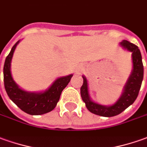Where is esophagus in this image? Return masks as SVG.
Wrapping results in <instances>:
<instances>
[{
    "label": "esophagus",
    "instance_id": "34e87169",
    "mask_svg": "<svg viewBox=\"0 0 147 147\" xmlns=\"http://www.w3.org/2000/svg\"><path fill=\"white\" fill-rule=\"evenodd\" d=\"M81 71H82V67H79V68H78L77 72H78V73H80V72H81Z\"/></svg>",
    "mask_w": 147,
    "mask_h": 147
}]
</instances>
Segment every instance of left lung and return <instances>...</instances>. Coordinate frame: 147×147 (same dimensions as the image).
I'll use <instances>...</instances> for the list:
<instances>
[{
  "mask_svg": "<svg viewBox=\"0 0 147 147\" xmlns=\"http://www.w3.org/2000/svg\"><path fill=\"white\" fill-rule=\"evenodd\" d=\"M120 45L123 48L132 52L133 71L124 87L123 93L115 104L110 106H105L93 102L90 99L88 94L87 79L84 76H83L84 83L80 88L82 100L85 103L87 109L91 113L101 117H110L118 115L125 109H127L129 105H131L138 96L142 82L143 80V64L142 61L140 50L136 45L133 44L126 40H123L122 42H121Z\"/></svg>",
  "mask_w": 147,
  "mask_h": 147,
  "instance_id": "1",
  "label": "left lung"
}]
</instances>
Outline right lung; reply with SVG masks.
Masks as SVG:
<instances>
[{
  "instance_id": "1",
  "label": "right lung",
  "mask_w": 147,
  "mask_h": 147,
  "mask_svg": "<svg viewBox=\"0 0 147 147\" xmlns=\"http://www.w3.org/2000/svg\"><path fill=\"white\" fill-rule=\"evenodd\" d=\"M12 47L5 61L4 84L9 97L22 111L30 115H42L52 111L60 98L62 91L66 88L72 77V74L57 79L52 85L42 92H29L21 89L13 80L11 75V60L17 45Z\"/></svg>"
}]
</instances>
